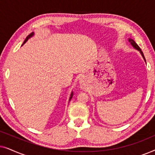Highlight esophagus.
<instances>
[{"mask_svg": "<svg viewBox=\"0 0 155 155\" xmlns=\"http://www.w3.org/2000/svg\"><path fill=\"white\" fill-rule=\"evenodd\" d=\"M80 84H82V85H83V84H84V78H80Z\"/></svg>", "mask_w": 155, "mask_h": 155, "instance_id": "1", "label": "esophagus"}]
</instances>
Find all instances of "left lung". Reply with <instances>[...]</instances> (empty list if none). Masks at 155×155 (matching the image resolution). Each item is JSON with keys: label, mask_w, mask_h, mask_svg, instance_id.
<instances>
[{"label": "left lung", "mask_w": 155, "mask_h": 155, "mask_svg": "<svg viewBox=\"0 0 155 155\" xmlns=\"http://www.w3.org/2000/svg\"><path fill=\"white\" fill-rule=\"evenodd\" d=\"M129 41L131 43V44H132L133 45V47H135V48H136V49H137V50H139L140 51V53H141V54H142V56H143V57L144 58V59H145V56H144V55H143V51H141V49H140V48L138 46V45H137V44L135 43V42L133 41V39H129Z\"/></svg>", "instance_id": "8db88e82"}]
</instances>
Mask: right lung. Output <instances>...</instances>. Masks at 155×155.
Listing matches in <instances>:
<instances>
[{"instance_id":"right-lung-1","label":"right lung","mask_w":155,"mask_h":155,"mask_svg":"<svg viewBox=\"0 0 155 155\" xmlns=\"http://www.w3.org/2000/svg\"><path fill=\"white\" fill-rule=\"evenodd\" d=\"M33 35H34L33 33H31V34H29V35L28 36H27V37H26V39H25V41H24V42H23V44H24L25 43V42H26V41H27V40H28V39H29V37H31V36H33ZM72 97H73V93H72V94H71V97H70V100H71V99ZM70 100H69V101H70Z\"/></svg>"}]
</instances>
